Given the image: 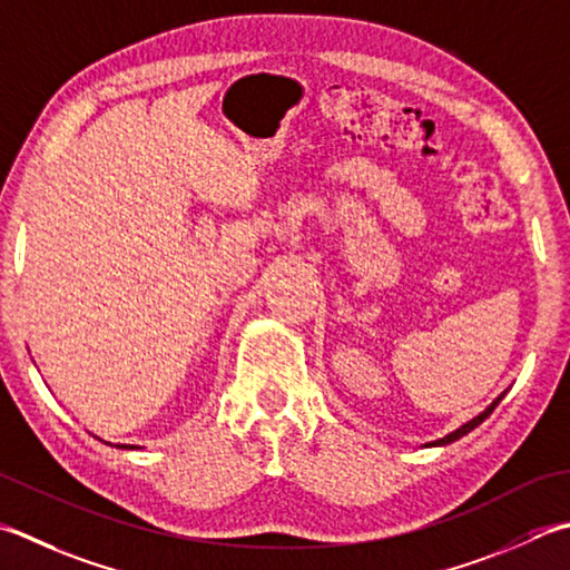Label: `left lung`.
<instances>
[{"instance_id": "8db88e82", "label": "left lung", "mask_w": 570, "mask_h": 570, "mask_svg": "<svg viewBox=\"0 0 570 570\" xmlns=\"http://www.w3.org/2000/svg\"><path fill=\"white\" fill-rule=\"evenodd\" d=\"M501 397H504V395H499L497 400H494V403L492 405H489L484 412H482V415H476L474 420H470V422H466V425H462L460 430H454V432H450L448 434V438H442V440H438V442H430V444H448V442H454V440H460L462 438V434H466V432H472L476 425H482V422L489 417V415H492V412H494V407L501 403Z\"/></svg>"}]
</instances>
